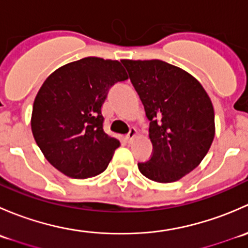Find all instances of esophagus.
I'll use <instances>...</instances> for the list:
<instances>
[{
  "instance_id": "1",
  "label": "esophagus",
  "mask_w": 248,
  "mask_h": 248,
  "mask_svg": "<svg viewBox=\"0 0 248 248\" xmlns=\"http://www.w3.org/2000/svg\"><path fill=\"white\" fill-rule=\"evenodd\" d=\"M138 136V131H137L136 128H131V131H129V133L127 134V139L129 140V141H132L136 137Z\"/></svg>"
}]
</instances>
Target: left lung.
Segmentation results:
<instances>
[{"instance_id":"left-lung-1","label":"left lung","mask_w":248,"mask_h":248,"mask_svg":"<svg viewBox=\"0 0 248 248\" xmlns=\"http://www.w3.org/2000/svg\"><path fill=\"white\" fill-rule=\"evenodd\" d=\"M150 121L151 158L138 163L152 181L169 184L201 164L215 138V111L201 82L161 60H122Z\"/></svg>"}]
</instances>
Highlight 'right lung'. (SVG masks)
Here are the masks:
<instances>
[{"instance_id": "right-lung-1", "label": "right lung", "mask_w": 248, "mask_h": 248, "mask_svg": "<svg viewBox=\"0 0 248 248\" xmlns=\"http://www.w3.org/2000/svg\"><path fill=\"white\" fill-rule=\"evenodd\" d=\"M128 79L121 62L85 57L46 78L33 102L31 129L44 157L73 179L107 169L120 141L103 131L102 104L112 85Z\"/></svg>"}]
</instances>
